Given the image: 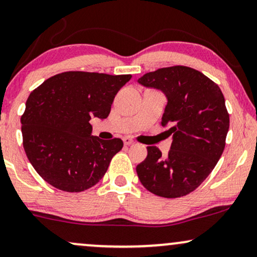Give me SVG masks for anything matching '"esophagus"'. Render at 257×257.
Instances as JSON below:
<instances>
[{
	"instance_id": "esophagus-1",
	"label": "esophagus",
	"mask_w": 257,
	"mask_h": 257,
	"mask_svg": "<svg viewBox=\"0 0 257 257\" xmlns=\"http://www.w3.org/2000/svg\"><path fill=\"white\" fill-rule=\"evenodd\" d=\"M123 142H124L125 146H131V145L135 144L134 140H133L132 138H129V136H125V138H123Z\"/></svg>"
}]
</instances>
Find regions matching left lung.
Wrapping results in <instances>:
<instances>
[{
    "instance_id": "8db88e82",
    "label": "left lung",
    "mask_w": 257,
    "mask_h": 257,
    "mask_svg": "<svg viewBox=\"0 0 257 257\" xmlns=\"http://www.w3.org/2000/svg\"><path fill=\"white\" fill-rule=\"evenodd\" d=\"M138 83L166 96L161 125L172 135L167 157L155 146L147 147V158L136 166L139 179L157 196H186L209 177L225 147L229 113L222 91L187 66L159 69Z\"/></svg>"
}]
</instances>
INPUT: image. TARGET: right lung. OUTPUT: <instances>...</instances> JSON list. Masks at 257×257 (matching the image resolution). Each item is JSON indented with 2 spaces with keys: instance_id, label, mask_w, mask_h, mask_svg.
Masks as SVG:
<instances>
[{
  "instance_id": "1",
  "label": "right lung",
  "mask_w": 257,
  "mask_h": 257,
  "mask_svg": "<svg viewBox=\"0 0 257 257\" xmlns=\"http://www.w3.org/2000/svg\"><path fill=\"white\" fill-rule=\"evenodd\" d=\"M131 74L64 72L45 80L26 102L24 148L39 175L53 187L82 192L104 177L123 147L121 139L93 136L90 119H104Z\"/></svg>"
}]
</instances>
